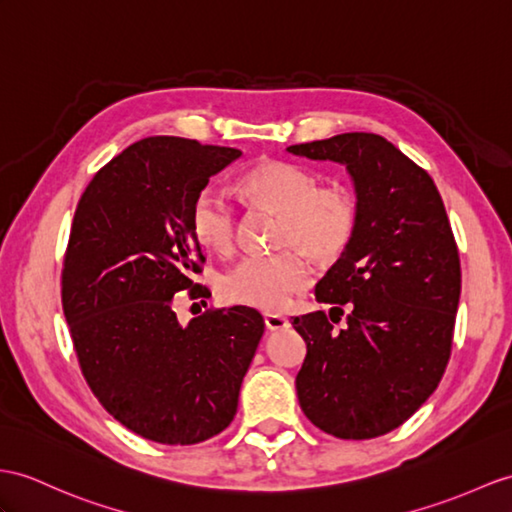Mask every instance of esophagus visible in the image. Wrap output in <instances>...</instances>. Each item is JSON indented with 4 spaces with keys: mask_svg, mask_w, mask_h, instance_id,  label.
I'll use <instances>...</instances> for the list:
<instances>
[{
    "mask_svg": "<svg viewBox=\"0 0 512 512\" xmlns=\"http://www.w3.org/2000/svg\"><path fill=\"white\" fill-rule=\"evenodd\" d=\"M265 328L269 332L284 330V328H289V319H284L280 315H265Z\"/></svg>",
    "mask_w": 512,
    "mask_h": 512,
    "instance_id": "obj_1",
    "label": "esophagus"
}]
</instances>
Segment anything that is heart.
I'll return each mask as SVG.
<instances>
[{"instance_id": "b5f03b06", "label": "heart", "mask_w": 512, "mask_h": 512, "mask_svg": "<svg viewBox=\"0 0 512 512\" xmlns=\"http://www.w3.org/2000/svg\"><path fill=\"white\" fill-rule=\"evenodd\" d=\"M241 186L254 204L280 215L276 245L295 247L317 263H334L350 249L360 219L358 197L343 184H326L317 171L295 162L271 160L247 171ZM193 236L213 252L234 245L236 210L213 186L199 191L191 206ZM308 284V269L295 252L247 256L221 278L230 302L280 310Z\"/></svg>"}]
</instances>
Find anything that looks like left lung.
<instances>
[{"instance_id":"obj_1","label":"left lung","mask_w":512,"mask_h":512,"mask_svg":"<svg viewBox=\"0 0 512 512\" xmlns=\"http://www.w3.org/2000/svg\"><path fill=\"white\" fill-rule=\"evenodd\" d=\"M345 165L360 206L350 249L315 286L323 310L293 317L306 341L295 378L304 415L339 439L400 428L439 386L452 352L460 260L428 171L380 134L347 132L286 147Z\"/></svg>"}]
</instances>
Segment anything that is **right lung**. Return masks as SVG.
Masks as SVG:
<instances>
[{"mask_svg": "<svg viewBox=\"0 0 512 512\" xmlns=\"http://www.w3.org/2000/svg\"><path fill=\"white\" fill-rule=\"evenodd\" d=\"M241 149L149 136L95 173L73 217L62 310L93 395L121 426L195 445L230 426L263 315L232 306L182 326L173 295L208 289L191 230L195 195Z\"/></svg>", "mask_w": 512, "mask_h": 512, "instance_id": "right-lung-1", "label": "right lung"}]
</instances>
